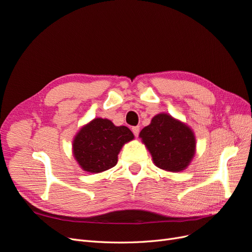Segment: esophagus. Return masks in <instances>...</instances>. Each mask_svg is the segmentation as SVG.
Here are the masks:
<instances>
[{
  "label": "esophagus",
  "instance_id": "34e87169",
  "mask_svg": "<svg viewBox=\"0 0 252 252\" xmlns=\"http://www.w3.org/2000/svg\"><path fill=\"white\" fill-rule=\"evenodd\" d=\"M132 132H133V134L136 136V138H138L139 133H140V126H134V127H132Z\"/></svg>",
  "mask_w": 252,
  "mask_h": 252
}]
</instances>
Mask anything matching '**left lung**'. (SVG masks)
<instances>
[{"mask_svg":"<svg viewBox=\"0 0 252 252\" xmlns=\"http://www.w3.org/2000/svg\"><path fill=\"white\" fill-rule=\"evenodd\" d=\"M140 138L157 167L179 172L186 169L195 154V136L191 128L167 113H158L144 127Z\"/></svg>","mask_w":252,"mask_h":252,"instance_id":"left-lung-1","label":"left lung"}]
</instances>
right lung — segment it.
<instances>
[{
    "mask_svg": "<svg viewBox=\"0 0 252 252\" xmlns=\"http://www.w3.org/2000/svg\"><path fill=\"white\" fill-rule=\"evenodd\" d=\"M133 138L128 127L116 126L107 119L96 118L75 134L72 154L84 171L103 172L117 165L120 150Z\"/></svg>",
    "mask_w": 252,
    "mask_h": 252,
    "instance_id": "right-lung-1",
    "label": "right lung"
}]
</instances>
